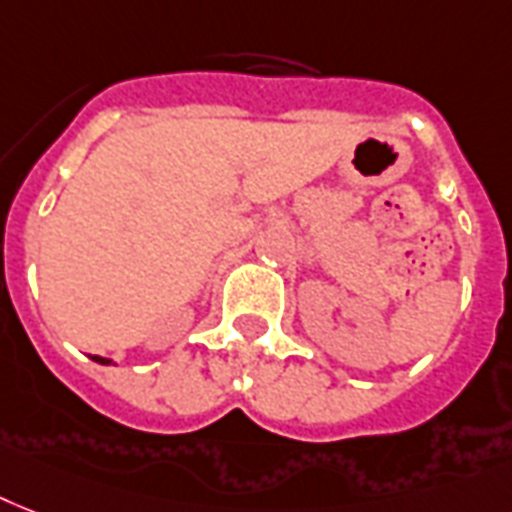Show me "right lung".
<instances>
[{"label": "right lung", "instance_id": "1", "mask_svg": "<svg viewBox=\"0 0 512 512\" xmlns=\"http://www.w3.org/2000/svg\"><path fill=\"white\" fill-rule=\"evenodd\" d=\"M91 360H97V363H102V365H110V360H107V357H99V355H91Z\"/></svg>", "mask_w": 512, "mask_h": 512}]
</instances>
